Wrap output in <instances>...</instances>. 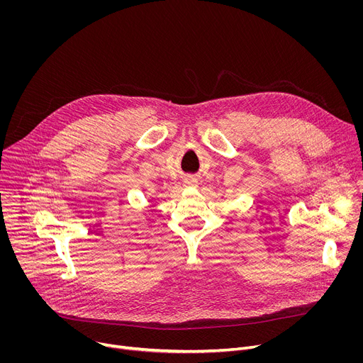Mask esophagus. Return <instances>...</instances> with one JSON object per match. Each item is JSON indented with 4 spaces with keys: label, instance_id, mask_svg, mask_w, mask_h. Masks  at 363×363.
<instances>
[{
    "label": "esophagus",
    "instance_id": "1",
    "mask_svg": "<svg viewBox=\"0 0 363 363\" xmlns=\"http://www.w3.org/2000/svg\"><path fill=\"white\" fill-rule=\"evenodd\" d=\"M188 184H189V185H196L198 181H196L195 178H189V179H188Z\"/></svg>",
    "mask_w": 363,
    "mask_h": 363
}]
</instances>
